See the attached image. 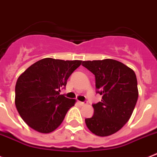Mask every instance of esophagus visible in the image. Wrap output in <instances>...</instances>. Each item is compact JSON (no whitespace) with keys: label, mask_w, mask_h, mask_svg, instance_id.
I'll return each mask as SVG.
<instances>
[{"label":"esophagus","mask_w":157,"mask_h":157,"mask_svg":"<svg viewBox=\"0 0 157 157\" xmlns=\"http://www.w3.org/2000/svg\"><path fill=\"white\" fill-rule=\"evenodd\" d=\"M78 103L80 105V106H84V105L87 104V102H80L78 101Z\"/></svg>","instance_id":"obj_1"}]
</instances>
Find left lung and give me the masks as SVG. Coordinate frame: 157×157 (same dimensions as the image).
<instances>
[{
	"mask_svg": "<svg viewBox=\"0 0 157 157\" xmlns=\"http://www.w3.org/2000/svg\"><path fill=\"white\" fill-rule=\"evenodd\" d=\"M82 65L95 75L96 93L101 102L93 103L94 114L85 118L87 127L100 137L116 133L129 121L138 98L135 73L113 59L84 61Z\"/></svg>",
	"mask_w": 157,
	"mask_h": 157,
	"instance_id": "left-lung-1",
	"label": "left lung"
}]
</instances>
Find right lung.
Segmentation results:
<instances>
[{
    "label": "right lung",
    "instance_id": "1",
    "mask_svg": "<svg viewBox=\"0 0 157 157\" xmlns=\"http://www.w3.org/2000/svg\"><path fill=\"white\" fill-rule=\"evenodd\" d=\"M81 62L43 58L19 77L15 88V104L22 119L30 127L48 133L63 122L76 100L60 95V92Z\"/></svg>",
    "mask_w": 157,
    "mask_h": 157
}]
</instances>
